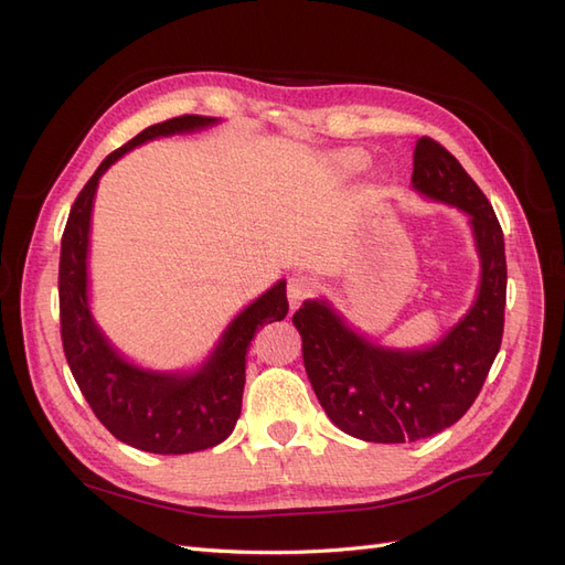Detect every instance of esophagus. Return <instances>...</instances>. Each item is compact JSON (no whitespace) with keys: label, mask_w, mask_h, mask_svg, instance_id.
Segmentation results:
<instances>
[{"label":"esophagus","mask_w":565,"mask_h":565,"mask_svg":"<svg viewBox=\"0 0 565 565\" xmlns=\"http://www.w3.org/2000/svg\"><path fill=\"white\" fill-rule=\"evenodd\" d=\"M316 292V282L306 276H292L287 280V301L289 311H297L303 299H309Z\"/></svg>","instance_id":"obj_1"}]
</instances>
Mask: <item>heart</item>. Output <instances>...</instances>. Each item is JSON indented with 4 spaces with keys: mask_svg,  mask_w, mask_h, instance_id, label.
Listing matches in <instances>:
<instances>
[{
    "mask_svg": "<svg viewBox=\"0 0 565 565\" xmlns=\"http://www.w3.org/2000/svg\"><path fill=\"white\" fill-rule=\"evenodd\" d=\"M332 164L337 167L339 174H358L367 164V152L358 150V148L337 150L332 156Z\"/></svg>",
    "mask_w": 565,
    "mask_h": 565,
    "instance_id": "b5f03b06",
    "label": "heart"
}]
</instances>
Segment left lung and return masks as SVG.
<instances>
[{"label": "left lung", "instance_id": "8db88e82", "mask_svg": "<svg viewBox=\"0 0 565 565\" xmlns=\"http://www.w3.org/2000/svg\"><path fill=\"white\" fill-rule=\"evenodd\" d=\"M413 191L469 216L481 262L469 311L434 344L417 349L370 339L330 299H306L292 316L324 415L367 443L419 440L448 429L476 401L502 344L507 259L492 204L457 158L426 136L415 148Z\"/></svg>", "mask_w": 565, "mask_h": 565}]
</instances>
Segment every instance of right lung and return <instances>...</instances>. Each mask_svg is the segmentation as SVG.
Masks as SVG:
<instances>
[{
	"instance_id": "obj_1",
	"label": "right lung",
	"mask_w": 565,
	"mask_h": 565,
	"mask_svg": "<svg viewBox=\"0 0 565 565\" xmlns=\"http://www.w3.org/2000/svg\"><path fill=\"white\" fill-rule=\"evenodd\" d=\"M218 117L183 115L152 125L113 150L82 188L61 241L58 299L63 351L82 396L100 424L127 446L156 455H185L224 443L241 417L245 355L254 332L287 316L285 280L249 301L204 361L188 370H152L119 351L96 322L89 297L92 214L98 181L136 146L218 125Z\"/></svg>"
}]
</instances>
